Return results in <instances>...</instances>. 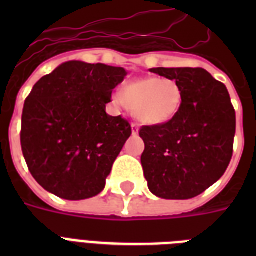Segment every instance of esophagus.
Returning <instances> with one entry per match:
<instances>
[{
    "mask_svg": "<svg viewBox=\"0 0 256 256\" xmlns=\"http://www.w3.org/2000/svg\"><path fill=\"white\" fill-rule=\"evenodd\" d=\"M132 134H134V136H136V134H138V130H140V126H138V124L132 122Z\"/></svg>",
    "mask_w": 256,
    "mask_h": 256,
    "instance_id": "esophagus-1",
    "label": "esophagus"
}]
</instances>
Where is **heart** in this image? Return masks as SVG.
Wrapping results in <instances>:
<instances>
[{
    "mask_svg": "<svg viewBox=\"0 0 256 256\" xmlns=\"http://www.w3.org/2000/svg\"><path fill=\"white\" fill-rule=\"evenodd\" d=\"M116 102L128 106L136 120L144 124H164L174 120L183 104V92L172 80L146 77L124 86V96Z\"/></svg>",
    "mask_w": 256,
    "mask_h": 256,
    "instance_id": "obj_1",
    "label": "heart"
}]
</instances>
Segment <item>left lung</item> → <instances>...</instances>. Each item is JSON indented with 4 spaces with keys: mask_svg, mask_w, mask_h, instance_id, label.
Masks as SVG:
<instances>
[{
    "mask_svg": "<svg viewBox=\"0 0 256 256\" xmlns=\"http://www.w3.org/2000/svg\"><path fill=\"white\" fill-rule=\"evenodd\" d=\"M150 72L175 80L182 88L183 104L168 124L140 128L144 178L160 198H194L220 179L230 164L236 128L230 94L200 68Z\"/></svg>",
    "mask_w": 256,
    "mask_h": 256,
    "instance_id": "left-lung-1",
    "label": "left lung"
}]
</instances>
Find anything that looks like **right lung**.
<instances>
[{
    "instance_id": "right-lung-1",
    "label": "right lung",
    "mask_w": 256,
    "mask_h": 256,
    "mask_svg": "<svg viewBox=\"0 0 256 256\" xmlns=\"http://www.w3.org/2000/svg\"><path fill=\"white\" fill-rule=\"evenodd\" d=\"M124 68L70 61L42 77L26 98L21 148L33 178L68 200L96 196L132 136L120 116L106 114Z\"/></svg>"
}]
</instances>
